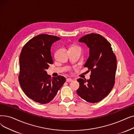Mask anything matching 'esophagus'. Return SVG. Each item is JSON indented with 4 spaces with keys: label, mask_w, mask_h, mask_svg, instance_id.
<instances>
[{
    "label": "esophagus",
    "mask_w": 134,
    "mask_h": 134,
    "mask_svg": "<svg viewBox=\"0 0 134 134\" xmlns=\"http://www.w3.org/2000/svg\"><path fill=\"white\" fill-rule=\"evenodd\" d=\"M73 80L71 78H67L66 79V81L67 82H71Z\"/></svg>",
    "instance_id": "obj_1"
}]
</instances>
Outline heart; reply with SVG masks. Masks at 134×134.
I'll use <instances>...</instances> for the list:
<instances>
[{"label":"heart","mask_w":134,"mask_h":134,"mask_svg":"<svg viewBox=\"0 0 134 134\" xmlns=\"http://www.w3.org/2000/svg\"><path fill=\"white\" fill-rule=\"evenodd\" d=\"M75 47H78V46H75V45H73V46H71V48H75Z\"/></svg>","instance_id":"heart-1"}]
</instances>
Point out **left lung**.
I'll use <instances>...</instances> for the list:
<instances>
[{
    "instance_id": "left-lung-1",
    "label": "left lung",
    "mask_w": 134,
    "mask_h": 134,
    "mask_svg": "<svg viewBox=\"0 0 134 134\" xmlns=\"http://www.w3.org/2000/svg\"><path fill=\"white\" fill-rule=\"evenodd\" d=\"M90 49V55L84 67L91 71L89 80L79 78L77 94L86 101L97 103L106 97L113 89L117 69V59L111 44L99 34L91 33L81 37Z\"/></svg>"
}]
</instances>
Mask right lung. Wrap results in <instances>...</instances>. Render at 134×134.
I'll use <instances>...</instances> for the list:
<instances>
[{
	"label": "right lung",
	"mask_w": 134,
	"mask_h": 134,
	"mask_svg": "<svg viewBox=\"0 0 134 134\" xmlns=\"http://www.w3.org/2000/svg\"><path fill=\"white\" fill-rule=\"evenodd\" d=\"M60 39L51 35L39 34L29 40L22 49L19 83L27 96L36 102H50L66 81L61 75L51 78L46 71L50 64L53 63L51 45Z\"/></svg>",
	"instance_id": "1"
}]
</instances>
